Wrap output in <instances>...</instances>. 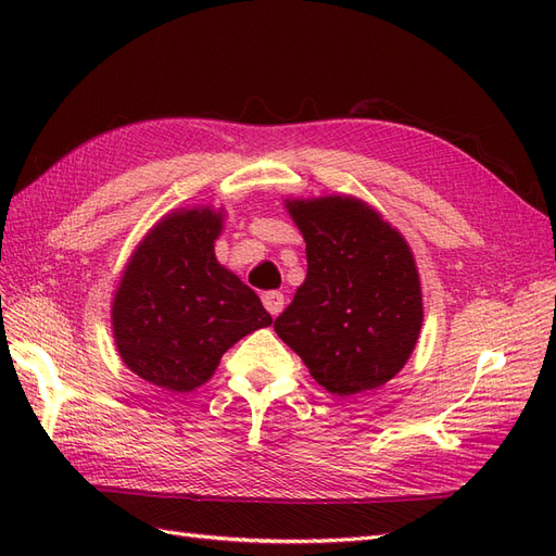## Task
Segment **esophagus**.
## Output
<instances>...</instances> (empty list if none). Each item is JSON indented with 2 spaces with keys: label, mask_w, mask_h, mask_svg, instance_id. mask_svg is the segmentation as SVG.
I'll use <instances>...</instances> for the list:
<instances>
[{
  "label": "esophagus",
  "mask_w": 556,
  "mask_h": 556,
  "mask_svg": "<svg viewBox=\"0 0 556 556\" xmlns=\"http://www.w3.org/2000/svg\"><path fill=\"white\" fill-rule=\"evenodd\" d=\"M262 301H264V308L271 313L274 317L285 308V294L278 292V290H268L262 294Z\"/></svg>",
  "instance_id": "obj_1"
}]
</instances>
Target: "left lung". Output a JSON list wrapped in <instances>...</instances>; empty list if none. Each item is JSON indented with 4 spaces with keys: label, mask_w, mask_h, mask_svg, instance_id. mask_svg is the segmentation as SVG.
Here are the masks:
<instances>
[{
    "label": "left lung",
    "mask_w": 556,
    "mask_h": 556,
    "mask_svg": "<svg viewBox=\"0 0 556 556\" xmlns=\"http://www.w3.org/2000/svg\"><path fill=\"white\" fill-rule=\"evenodd\" d=\"M306 241L308 274L276 333L327 392L350 396L392 380L422 329L410 248L350 197L288 201Z\"/></svg>",
    "instance_id": "obj_1"
}]
</instances>
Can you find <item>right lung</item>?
<instances>
[{"label":"right lung","instance_id":"right-lung-1","mask_svg":"<svg viewBox=\"0 0 556 556\" xmlns=\"http://www.w3.org/2000/svg\"><path fill=\"white\" fill-rule=\"evenodd\" d=\"M220 213H174L134 252L113 301L123 362L166 392L204 384L225 352L274 323L252 292L217 264Z\"/></svg>","mask_w":556,"mask_h":556}]
</instances>
